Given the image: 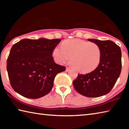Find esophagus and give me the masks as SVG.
I'll return each mask as SVG.
<instances>
[{"label": "esophagus", "instance_id": "34e87169", "mask_svg": "<svg viewBox=\"0 0 129 129\" xmlns=\"http://www.w3.org/2000/svg\"><path fill=\"white\" fill-rule=\"evenodd\" d=\"M70 70H71V68H70L69 67H67L66 68V71L67 72H69Z\"/></svg>", "mask_w": 129, "mask_h": 129}]
</instances>
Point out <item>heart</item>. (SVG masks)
Wrapping results in <instances>:
<instances>
[{
	"label": "heart",
	"mask_w": 129,
	"mask_h": 129,
	"mask_svg": "<svg viewBox=\"0 0 129 129\" xmlns=\"http://www.w3.org/2000/svg\"><path fill=\"white\" fill-rule=\"evenodd\" d=\"M52 55L58 64L66 62L71 57V64L76 71L87 73L99 66L102 51L96 43L73 39L63 42L61 47H56Z\"/></svg>",
	"instance_id": "obj_1"
}]
</instances>
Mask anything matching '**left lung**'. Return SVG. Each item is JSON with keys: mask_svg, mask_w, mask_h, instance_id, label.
Returning a JSON list of instances; mask_svg holds the SVG:
<instances>
[{"mask_svg": "<svg viewBox=\"0 0 129 129\" xmlns=\"http://www.w3.org/2000/svg\"><path fill=\"white\" fill-rule=\"evenodd\" d=\"M99 45L102 51L101 61L94 71L86 74H78L73 82L80 94L89 98L102 96L109 93L115 85L121 71V50L111 41L88 39Z\"/></svg>", "mask_w": 129, "mask_h": 129, "instance_id": "obj_1", "label": "left lung"}]
</instances>
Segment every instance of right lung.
I'll use <instances>...</instances> for the list:
<instances>
[{
	"instance_id": "right-lung-1",
	"label": "right lung",
	"mask_w": 129,
	"mask_h": 129,
	"mask_svg": "<svg viewBox=\"0 0 129 129\" xmlns=\"http://www.w3.org/2000/svg\"><path fill=\"white\" fill-rule=\"evenodd\" d=\"M61 39H24L13 45L7 62L12 87L29 99H38L52 90L55 76L65 71L56 64L52 51Z\"/></svg>"
}]
</instances>
